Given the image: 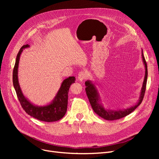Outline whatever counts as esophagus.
<instances>
[{"instance_id":"34e87169","label":"esophagus","mask_w":159,"mask_h":159,"mask_svg":"<svg viewBox=\"0 0 159 159\" xmlns=\"http://www.w3.org/2000/svg\"><path fill=\"white\" fill-rule=\"evenodd\" d=\"M87 78V73L85 71H81L78 74V80L80 81H83Z\"/></svg>"}]
</instances>
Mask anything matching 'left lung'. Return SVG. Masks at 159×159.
Returning a JSON list of instances; mask_svg holds the SVG:
<instances>
[{"mask_svg":"<svg viewBox=\"0 0 159 159\" xmlns=\"http://www.w3.org/2000/svg\"><path fill=\"white\" fill-rule=\"evenodd\" d=\"M142 57L144 62V64L145 66V79H144L143 87L141 89V92L140 95V98H139V102L135 105H133V107L128 108L127 109H121L119 111H109L105 109L103 107L102 105L99 103V96L97 89H96L95 85L91 82L90 81H87L85 82V85L86 86L85 91L86 94L88 95V98L89 99V103L92 107L93 110L95 111V113H97L99 116L103 118L104 119L109 120V121H113V120H117L121 119L124 117L127 116L131 113H132L133 111L139 105H140L143 99L144 95H145V90H146V85H147V75H148V71H147V65L145 60V57L143 56L142 52Z\"/></svg>","mask_w":159,"mask_h":159,"instance_id":"8db88e82","label":"left lung"}]
</instances>
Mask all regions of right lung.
Listing matches in <instances>:
<instances>
[{
	"label": "right lung",
	"instance_id": "obj_1",
	"mask_svg": "<svg viewBox=\"0 0 159 159\" xmlns=\"http://www.w3.org/2000/svg\"><path fill=\"white\" fill-rule=\"evenodd\" d=\"M28 47H29L28 44L24 45L19 50L16 56L15 65H14L13 69V85L16 90L18 99L20 102L22 107L25 111L26 113L34 118L46 122L58 121L64 116L67 111L69 89L71 84L75 83V77H69L68 78L64 80L58 92L55 97V99L50 104L44 107H38L34 105L24 96L18 80V67L19 59H20L22 50Z\"/></svg>",
	"mask_w": 159,
	"mask_h": 159
}]
</instances>
